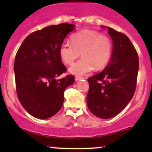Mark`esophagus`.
Instances as JSON below:
<instances>
[{"mask_svg": "<svg viewBox=\"0 0 152 152\" xmlns=\"http://www.w3.org/2000/svg\"><path fill=\"white\" fill-rule=\"evenodd\" d=\"M84 77H82V76H76V78H75V81H79V80H82V79H83Z\"/></svg>", "mask_w": 152, "mask_h": 152, "instance_id": "1", "label": "esophagus"}]
</instances>
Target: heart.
Masks as SVG:
<instances>
[{
    "label": "heart",
    "instance_id": "1",
    "mask_svg": "<svg viewBox=\"0 0 152 152\" xmlns=\"http://www.w3.org/2000/svg\"><path fill=\"white\" fill-rule=\"evenodd\" d=\"M72 44L64 42L59 49V56L66 65H71L80 53L82 59L73 64L69 72L75 76L87 74L95 68H104L110 60L113 43L109 37L93 30H84L71 37Z\"/></svg>",
    "mask_w": 152,
    "mask_h": 152
}]
</instances>
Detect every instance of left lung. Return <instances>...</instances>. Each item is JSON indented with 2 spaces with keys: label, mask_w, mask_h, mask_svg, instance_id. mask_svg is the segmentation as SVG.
<instances>
[{
  "label": "left lung",
  "mask_w": 152,
  "mask_h": 152,
  "mask_svg": "<svg viewBox=\"0 0 152 152\" xmlns=\"http://www.w3.org/2000/svg\"><path fill=\"white\" fill-rule=\"evenodd\" d=\"M107 28L113 41L111 59L101 73L87 79L90 86L87 107L93 115L102 119L117 115L131 101L139 69L137 51L130 39L113 28Z\"/></svg>",
  "instance_id": "8db88e82"
}]
</instances>
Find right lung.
Instances as JSON below:
<instances>
[{"label":"right lung","instance_id":"right-lung-1","mask_svg":"<svg viewBox=\"0 0 152 152\" xmlns=\"http://www.w3.org/2000/svg\"><path fill=\"white\" fill-rule=\"evenodd\" d=\"M75 25L49 26L29 34L17 52L14 71L18 99L34 117L46 119L62 108L64 91L74 76L57 77L66 72L59 49Z\"/></svg>","mask_w":152,"mask_h":152}]
</instances>
